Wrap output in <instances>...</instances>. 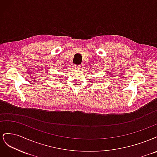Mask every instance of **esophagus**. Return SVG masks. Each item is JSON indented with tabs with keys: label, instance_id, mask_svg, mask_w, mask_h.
I'll list each match as a JSON object with an SVG mask.
<instances>
[{
	"label": "esophagus",
	"instance_id": "obj_1",
	"mask_svg": "<svg viewBox=\"0 0 157 157\" xmlns=\"http://www.w3.org/2000/svg\"><path fill=\"white\" fill-rule=\"evenodd\" d=\"M74 67L76 69H80V67H81V65H76L74 66Z\"/></svg>",
	"mask_w": 157,
	"mask_h": 157
}]
</instances>
